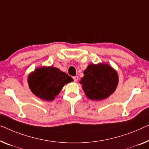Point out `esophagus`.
I'll return each instance as SVG.
<instances>
[{
  "mask_svg": "<svg viewBox=\"0 0 149 149\" xmlns=\"http://www.w3.org/2000/svg\"><path fill=\"white\" fill-rule=\"evenodd\" d=\"M73 79H74V80L75 82H76L77 80H78V77L77 76H74V77H73Z\"/></svg>",
  "mask_w": 149,
  "mask_h": 149,
  "instance_id": "obj_1",
  "label": "esophagus"
}]
</instances>
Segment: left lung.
<instances>
[{"label":"left lung","instance_id":"1","mask_svg":"<svg viewBox=\"0 0 149 149\" xmlns=\"http://www.w3.org/2000/svg\"><path fill=\"white\" fill-rule=\"evenodd\" d=\"M79 83L86 96L92 100H102L116 90L118 75L107 63L90 64L84 72Z\"/></svg>","mask_w":149,"mask_h":149}]
</instances>
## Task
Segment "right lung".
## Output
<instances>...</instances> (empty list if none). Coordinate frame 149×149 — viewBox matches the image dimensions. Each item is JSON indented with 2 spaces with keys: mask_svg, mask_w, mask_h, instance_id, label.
Instances as JSON below:
<instances>
[{
  "mask_svg": "<svg viewBox=\"0 0 149 149\" xmlns=\"http://www.w3.org/2000/svg\"><path fill=\"white\" fill-rule=\"evenodd\" d=\"M73 81L68 74L53 66L37 68L28 77L31 91L37 97L46 101L53 100L64 85Z\"/></svg>",
  "mask_w": 149,
  "mask_h": 149,
  "instance_id": "1",
  "label": "right lung"
}]
</instances>
